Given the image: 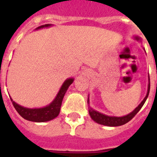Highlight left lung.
Instances as JSON below:
<instances>
[{"label": "left lung", "instance_id": "left-lung-1", "mask_svg": "<svg viewBox=\"0 0 157 157\" xmlns=\"http://www.w3.org/2000/svg\"><path fill=\"white\" fill-rule=\"evenodd\" d=\"M135 39L136 40H140V38L139 37H135ZM149 92H150V76H149V84H148V90H147V94L145 96V98L143 99L139 106L136 109L131 112L130 113H128L127 115L123 116V117H114V116H108L105 114H102L101 113L95 111L94 109H92L91 107H89V114L91 116V118H92V120H94L96 123H98L99 124L106 125V126H111V127H115V126H120V125L125 124L126 123H128V121H130L132 118H134L136 113L140 110L144 103L146 101V99L148 98ZM87 102L89 103V98L87 100Z\"/></svg>", "mask_w": 157, "mask_h": 157}]
</instances>
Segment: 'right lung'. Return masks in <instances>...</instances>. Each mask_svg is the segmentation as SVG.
<instances>
[{"mask_svg": "<svg viewBox=\"0 0 157 157\" xmlns=\"http://www.w3.org/2000/svg\"><path fill=\"white\" fill-rule=\"evenodd\" d=\"M51 26L50 24H45V25H42L36 29H43V28H47ZM74 82L73 78H69L65 81L63 85L59 89L58 94L55 97L54 101L46 106L44 108H41V109H28V108H24L22 106L18 105L17 102H15L12 98V104L14 106L15 109L17 111L20 115L22 116V118H25L27 120L33 122H47L49 120H52L55 118H56L59 113L60 111V107H61L62 100L64 98L65 92L69 88V86L71 85L72 82Z\"/></svg>", "mask_w": 157, "mask_h": 157, "instance_id": "obj_1", "label": "right lung"}]
</instances>
